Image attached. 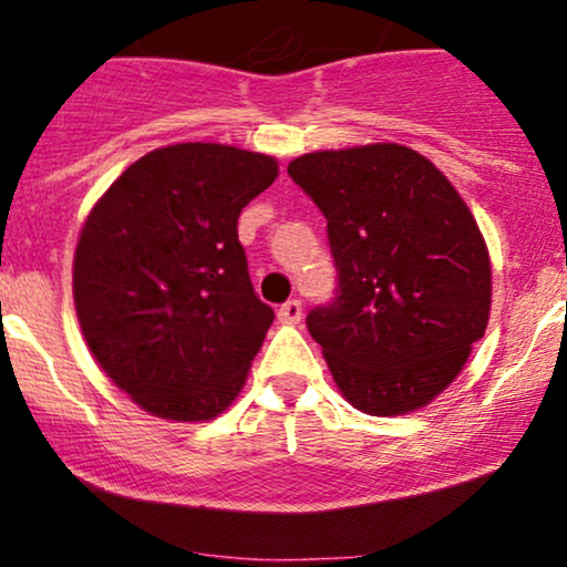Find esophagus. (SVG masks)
I'll list each match as a JSON object with an SVG mask.
<instances>
[{
    "mask_svg": "<svg viewBox=\"0 0 567 567\" xmlns=\"http://www.w3.org/2000/svg\"><path fill=\"white\" fill-rule=\"evenodd\" d=\"M301 315H303L301 301H296V298H292V301H288V303H282L277 309L279 322H288V324H296L298 320H301Z\"/></svg>",
    "mask_w": 567,
    "mask_h": 567,
    "instance_id": "1",
    "label": "esophagus"
}]
</instances>
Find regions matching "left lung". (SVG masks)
I'll return each mask as SVG.
<instances>
[{"label": "left lung", "mask_w": 567, "mask_h": 567, "mask_svg": "<svg viewBox=\"0 0 567 567\" xmlns=\"http://www.w3.org/2000/svg\"><path fill=\"white\" fill-rule=\"evenodd\" d=\"M288 173L328 218L338 296L306 328L336 386L370 415L429 405L491 317V256L472 210L400 143L311 152Z\"/></svg>", "instance_id": "left-lung-1"}]
</instances>
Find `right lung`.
I'll return each instance as SVG.
<instances>
[{"label":"right lung","mask_w":567,"mask_h":567,"mask_svg":"<svg viewBox=\"0 0 567 567\" xmlns=\"http://www.w3.org/2000/svg\"><path fill=\"white\" fill-rule=\"evenodd\" d=\"M277 173L269 154L173 143L133 162L84 218L76 320L146 413L210 421L243 392L275 311L252 290L237 218Z\"/></svg>","instance_id":"right-lung-1"}]
</instances>
